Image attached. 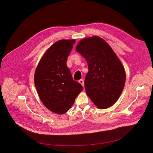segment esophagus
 Segmentation results:
<instances>
[{
  "label": "esophagus",
  "instance_id": "obj_1",
  "mask_svg": "<svg viewBox=\"0 0 153 153\" xmlns=\"http://www.w3.org/2000/svg\"><path fill=\"white\" fill-rule=\"evenodd\" d=\"M79 82L82 85V86L83 87H84V81L83 79H80V80L79 81Z\"/></svg>",
  "mask_w": 153,
  "mask_h": 153
}]
</instances>
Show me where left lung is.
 <instances>
[{
    "label": "left lung",
    "instance_id": "8db88e82",
    "mask_svg": "<svg viewBox=\"0 0 153 153\" xmlns=\"http://www.w3.org/2000/svg\"><path fill=\"white\" fill-rule=\"evenodd\" d=\"M76 51L87 62L84 83L88 96L100 109L111 107L120 97L126 82V72L120 60L108 44L97 36L81 40Z\"/></svg>",
    "mask_w": 153,
    "mask_h": 153
}]
</instances>
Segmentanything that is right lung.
<instances>
[{"label": "right lung", "mask_w": 153, "mask_h": 153, "mask_svg": "<svg viewBox=\"0 0 153 153\" xmlns=\"http://www.w3.org/2000/svg\"><path fill=\"white\" fill-rule=\"evenodd\" d=\"M75 39L59 40L45 53L36 67L34 82L44 105L52 112L63 114L71 108L82 86L73 80L66 65Z\"/></svg>", "instance_id": "right-lung-1"}]
</instances>
